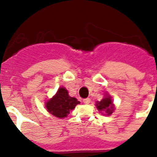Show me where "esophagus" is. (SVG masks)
Returning <instances> with one entry per match:
<instances>
[{"label":"esophagus","instance_id":"obj_1","mask_svg":"<svg viewBox=\"0 0 157 157\" xmlns=\"http://www.w3.org/2000/svg\"><path fill=\"white\" fill-rule=\"evenodd\" d=\"M90 98H86V99H84L83 102L84 103H86V104H89V103H90Z\"/></svg>","mask_w":157,"mask_h":157}]
</instances>
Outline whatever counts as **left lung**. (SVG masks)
<instances>
[{"instance_id":"obj_1","label":"left lung","mask_w":157,"mask_h":157,"mask_svg":"<svg viewBox=\"0 0 157 157\" xmlns=\"http://www.w3.org/2000/svg\"><path fill=\"white\" fill-rule=\"evenodd\" d=\"M97 109L102 113L109 116L115 111V105L113 103L112 97L106 94L101 101H97L95 104Z\"/></svg>"}]
</instances>
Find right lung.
<instances>
[{
  "mask_svg": "<svg viewBox=\"0 0 157 157\" xmlns=\"http://www.w3.org/2000/svg\"><path fill=\"white\" fill-rule=\"evenodd\" d=\"M79 103L80 101L69 95L66 88L59 87L52 98L45 101V106L50 114L63 119L67 117L71 110H73Z\"/></svg>",
  "mask_w": 157,
  "mask_h": 157,
  "instance_id": "right-lung-1",
  "label": "right lung"
}]
</instances>
